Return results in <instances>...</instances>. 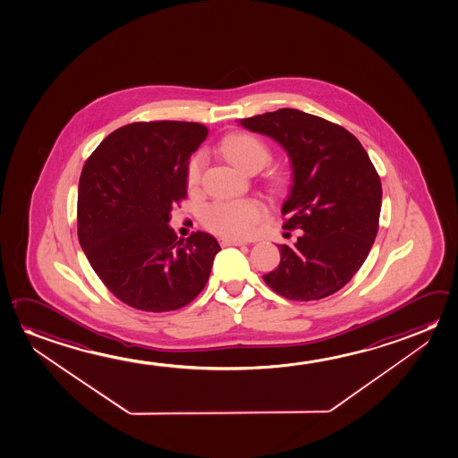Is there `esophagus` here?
Segmentation results:
<instances>
[{
	"instance_id": "1",
	"label": "esophagus",
	"mask_w": 458,
	"mask_h": 458,
	"mask_svg": "<svg viewBox=\"0 0 458 458\" xmlns=\"http://www.w3.org/2000/svg\"><path fill=\"white\" fill-rule=\"evenodd\" d=\"M219 243H221V247H240V245H245L242 240H233V239H219Z\"/></svg>"
}]
</instances>
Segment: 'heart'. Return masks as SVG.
<instances>
[{
	"instance_id": "1",
	"label": "heart",
	"mask_w": 458,
	"mask_h": 458,
	"mask_svg": "<svg viewBox=\"0 0 458 458\" xmlns=\"http://www.w3.org/2000/svg\"><path fill=\"white\" fill-rule=\"evenodd\" d=\"M219 151L233 167L250 172L253 168H261L269 159V151L261 140L251 133L237 131L227 135L219 143ZM204 159L202 156L192 157L188 165V186L196 188L200 182ZM264 207L253 199H237L223 200L210 205L204 213V223L211 233L231 237L245 239L256 229L258 221L264 215Z\"/></svg>"
}]
</instances>
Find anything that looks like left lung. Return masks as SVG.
Segmentation results:
<instances>
[{"label": "left lung", "mask_w": 458, "mask_h": 458, "mask_svg": "<svg viewBox=\"0 0 458 458\" xmlns=\"http://www.w3.org/2000/svg\"><path fill=\"white\" fill-rule=\"evenodd\" d=\"M239 123L288 154L293 180L282 213L286 227L302 231L293 245H278L282 259L264 282L293 301L335 294L363 266L377 235L382 184L369 156L341 125L299 109Z\"/></svg>", "instance_id": "1"}]
</instances>
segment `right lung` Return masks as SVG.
<instances>
[{
	"label": "right lung",
	"mask_w": 458,
	"mask_h": 458,
	"mask_svg": "<svg viewBox=\"0 0 458 458\" xmlns=\"http://www.w3.org/2000/svg\"><path fill=\"white\" fill-rule=\"evenodd\" d=\"M197 123L157 121L109 133L81 172L78 239L117 299L145 312H168L204 290L218 240H176L172 207L188 194L191 156L207 139Z\"/></svg>",
	"instance_id": "add662e5"
}]
</instances>
